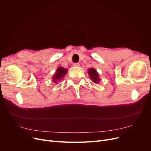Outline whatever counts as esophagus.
Segmentation results:
<instances>
[{
  "mask_svg": "<svg viewBox=\"0 0 151 151\" xmlns=\"http://www.w3.org/2000/svg\"><path fill=\"white\" fill-rule=\"evenodd\" d=\"M73 66H74V67H79V63H73Z\"/></svg>",
  "mask_w": 151,
  "mask_h": 151,
  "instance_id": "1",
  "label": "esophagus"
}]
</instances>
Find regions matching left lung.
<instances>
[{"label":"left lung","mask_w":151,"mask_h":151,"mask_svg":"<svg viewBox=\"0 0 151 151\" xmlns=\"http://www.w3.org/2000/svg\"><path fill=\"white\" fill-rule=\"evenodd\" d=\"M88 74H89L91 79L93 80V82L95 83H98L99 82L100 79L99 78V75L97 71L96 70L93 68H89L88 70Z\"/></svg>","instance_id":"left-lung-1"}]
</instances>
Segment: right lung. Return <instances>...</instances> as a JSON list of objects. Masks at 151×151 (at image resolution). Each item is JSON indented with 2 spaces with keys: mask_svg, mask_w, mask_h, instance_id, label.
<instances>
[{
  "mask_svg": "<svg viewBox=\"0 0 151 151\" xmlns=\"http://www.w3.org/2000/svg\"><path fill=\"white\" fill-rule=\"evenodd\" d=\"M67 70L66 68H64L63 67H58L55 72V74L53 77L52 81L54 83H57V81L62 79V78L64 77V76L67 74Z\"/></svg>",
  "mask_w": 151,
  "mask_h": 151,
  "instance_id": "obj_1",
  "label": "right lung"
}]
</instances>
